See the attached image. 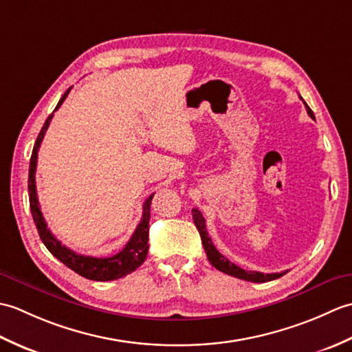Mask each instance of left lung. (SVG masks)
<instances>
[{"mask_svg": "<svg viewBox=\"0 0 352 352\" xmlns=\"http://www.w3.org/2000/svg\"><path fill=\"white\" fill-rule=\"evenodd\" d=\"M302 100V98H301ZM304 102L305 109H307V113L310 118L315 119V115H313L311 109L307 106V102ZM192 216H193V222H195V226L199 231V236H201V241H203V246L206 250L207 254V258L210 263L218 269V271L223 272V274H228L231 276H236V278H241L245 281H252V283H266V281H272L280 278L286 272H276V274H263V272H257V271H245V269L239 267L237 265H234L233 261H230L226 256H222V254L216 250V246L213 245L210 236L207 233V228H206V219L203 213H201L198 208H193L192 210Z\"/></svg>", "mask_w": 352, "mask_h": 352, "instance_id": "obj_1", "label": "left lung"}]
</instances>
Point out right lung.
Returning <instances> with one entry per match:
<instances>
[{"instance_id":"add662e5","label":"right lung","mask_w":352,"mask_h":352,"mask_svg":"<svg viewBox=\"0 0 352 352\" xmlns=\"http://www.w3.org/2000/svg\"><path fill=\"white\" fill-rule=\"evenodd\" d=\"M71 91V87L65 92V95L58 101L54 111L62 106L63 101L66 100ZM54 111L47 118L45 121L42 130L39 133V136L36 139V144L32 153V159H30V169H28V197H30V208H32V214H33V221L36 223L37 233L41 236V241L43 245L47 246L48 251L62 261L63 265L72 269L74 272H77L78 275L85 276L87 280H94V281H111V280H118L122 278V276L131 274L133 271L144 263L148 254V231H149V207H151V201L153 195H149L146 201L144 203V213H142V219L139 222V226L134 231L131 239L124 248L119 251L118 254L111 257H91V256H81V254L74 252L72 250L66 248L62 242H58L57 239L52 236L50 231L47 222L43 219V214L41 212L39 207V199H37V192H36V166H37V151H39V146L42 144V139L45 136V131H47L48 125L52 119V115Z\"/></svg>"}]
</instances>
